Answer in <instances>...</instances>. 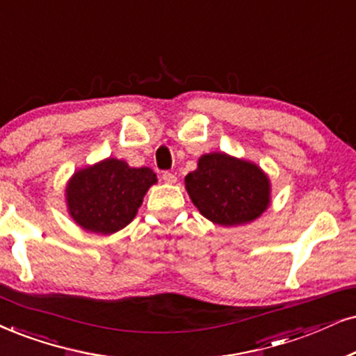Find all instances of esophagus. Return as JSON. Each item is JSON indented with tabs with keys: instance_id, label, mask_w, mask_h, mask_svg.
<instances>
[{
	"instance_id": "34e87169",
	"label": "esophagus",
	"mask_w": 356,
	"mask_h": 356,
	"mask_svg": "<svg viewBox=\"0 0 356 356\" xmlns=\"http://www.w3.org/2000/svg\"><path fill=\"white\" fill-rule=\"evenodd\" d=\"M163 181L168 182V184H174L175 181H177V177H175V174L169 172V170H165V172H163Z\"/></svg>"
}]
</instances>
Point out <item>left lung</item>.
<instances>
[{
  "label": "left lung",
  "instance_id": "8db88e82",
  "mask_svg": "<svg viewBox=\"0 0 356 356\" xmlns=\"http://www.w3.org/2000/svg\"><path fill=\"white\" fill-rule=\"evenodd\" d=\"M193 205L211 222L232 227L258 218L269 205V181L258 165L223 152L205 154L186 177Z\"/></svg>",
  "mask_w": 356,
  "mask_h": 356
}]
</instances>
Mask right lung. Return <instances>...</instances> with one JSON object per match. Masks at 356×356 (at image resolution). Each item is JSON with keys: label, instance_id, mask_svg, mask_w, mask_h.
I'll return each instance as SVG.
<instances>
[{"label": "right lung", "instance_id": "1", "mask_svg": "<svg viewBox=\"0 0 356 356\" xmlns=\"http://www.w3.org/2000/svg\"><path fill=\"white\" fill-rule=\"evenodd\" d=\"M156 174L149 168H129L124 161L105 159L79 170L67 187L72 218L85 230L115 233L136 215Z\"/></svg>", "mask_w": 356, "mask_h": 356}]
</instances>
